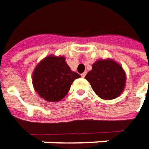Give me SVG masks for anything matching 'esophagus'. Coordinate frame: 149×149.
I'll list each match as a JSON object with an SVG mask.
<instances>
[{"mask_svg":"<svg viewBox=\"0 0 149 149\" xmlns=\"http://www.w3.org/2000/svg\"><path fill=\"white\" fill-rule=\"evenodd\" d=\"M81 76L83 77V78H84V77L86 76V72L83 73V74H81Z\"/></svg>","mask_w":149,"mask_h":149,"instance_id":"esophagus-1","label":"esophagus"}]
</instances>
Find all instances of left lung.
I'll return each instance as SVG.
<instances>
[{"label": "left lung", "instance_id": "left-lung-1", "mask_svg": "<svg viewBox=\"0 0 149 149\" xmlns=\"http://www.w3.org/2000/svg\"><path fill=\"white\" fill-rule=\"evenodd\" d=\"M85 79L91 84L96 95L104 100L118 97L124 90L126 84L123 69L113 60L96 61Z\"/></svg>", "mask_w": 149, "mask_h": 149}]
</instances>
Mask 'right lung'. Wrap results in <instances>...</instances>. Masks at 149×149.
<instances>
[{"instance_id": "add662e5", "label": "right lung", "mask_w": 149, "mask_h": 149, "mask_svg": "<svg viewBox=\"0 0 149 149\" xmlns=\"http://www.w3.org/2000/svg\"><path fill=\"white\" fill-rule=\"evenodd\" d=\"M80 75L72 71L64 57L49 56L34 70L32 83L35 90L47 101L61 100L68 93L70 85Z\"/></svg>"}]
</instances>
